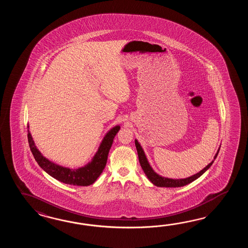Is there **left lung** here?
Masks as SVG:
<instances>
[{"mask_svg": "<svg viewBox=\"0 0 248 248\" xmlns=\"http://www.w3.org/2000/svg\"><path fill=\"white\" fill-rule=\"evenodd\" d=\"M135 144L137 147V154H138V158H139V162L142 167V170L144 172V174H146L148 179L150 180L153 185L158 186V187H167V188H176V187H182L185 185H189L190 183H192L193 181L198 179L199 177H201L202 174L206 172L207 169L210 168L212 164L214 163L215 159H216L219 151H220V147L218 149L217 153H216L215 157H214V160H212L210 163L206 166V168L201 170L199 173L191 175L190 177L187 178H181V179H172V178H169V177H165L160 174H157L154 170H153L152 166L149 163L148 158H146V155L144 153V151L142 149L141 144L137 141V139H135Z\"/></svg>", "mask_w": 248, "mask_h": 248, "instance_id": "1", "label": "left lung"}]
</instances>
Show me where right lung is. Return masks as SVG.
Wrapping results in <instances>:
<instances>
[{
    "label": "right lung",
    "instance_id": "right-lung-1",
    "mask_svg": "<svg viewBox=\"0 0 248 248\" xmlns=\"http://www.w3.org/2000/svg\"><path fill=\"white\" fill-rule=\"evenodd\" d=\"M27 127H28L27 137H28V142H29L31 152L35 160L37 161L38 165L47 174L52 176L53 178L58 180L66 185L89 186L95 183L96 179L99 177V175L102 174L103 170L106 168L109 151L112 145L114 137L121 128V126L117 125L111 127L103 138L100 145L97 149L95 155L93 156L91 161L86 164L84 167L76 169H69V168L59 166L58 164L48 160L46 157H44L34 143L32 135L29 131V125Z\"/></svg>",
    "mask_w": 248,
    "mask_h": 248
}]
</instances>
